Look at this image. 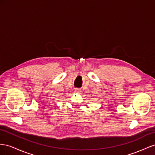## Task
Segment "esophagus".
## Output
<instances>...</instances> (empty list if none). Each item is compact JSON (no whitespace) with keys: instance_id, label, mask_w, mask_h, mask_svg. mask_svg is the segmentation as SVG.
Wrapping results in <instances>:
<instances>
[{"instance_id":"34e87169","label":"esophagus","mask_w":155,"mask_h":155,"mask_svg":"<svg viewBox=\"0 0 155 155\" xmlns=\"http://www.w3.org/2000/svg\"><path fill=\"white\" fill-rule=\"evenodd\" d=\"M75 93H77V94H79V93L81 92V90H78V89H76L74 90Z\"/></svg>"}]
</instances>
